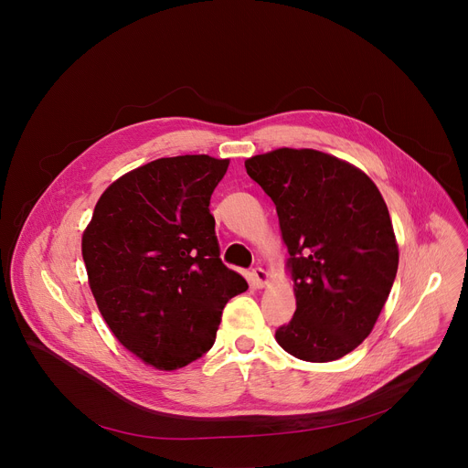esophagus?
Instances as JSON below:
<instances>
[{"label": "esophagus", "instance_id": "esophagus-1", "mask_svg": "<svg viewBox=\"0 0 468 468\" xmlns=\"http://www.w3.org/2000/svg\"><path fill=\"white\" fill-rule=\"evenodd\" d=\"M252 284H254L258 290L265 288V286L269 284V272H267L265 269H261V267H256V269L252 271Z\"/></svg>", "mask_w": 468, "mask_h": 468}]
</instances>
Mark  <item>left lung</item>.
Returning a JSON list of instances; mask_svg holds the SVG:
<instances>
[{
  "label": "left lung",
  "instance_id": "obj_1",
  "mask_svg": "<svg viewBox=\"0 0 468 468\" xmlns=\"http://www.w3.org/2000/svg\"><path fill=\"white\" fill-rule=\"evenodd\" d=\"M276 205L297 301L276 342L297 359L327 363L375 327L399 267L388 205L359 167L313 148H276L244 162Z\"/></svg>",
  "mask_w": 468,
  "mask_h": 468
}]
</instances>
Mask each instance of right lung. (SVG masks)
I'll return each instance as SVG.
<instances>
[{"label": "right lung", "instance_id": "1", "mask_svg": "<svg viewBox=\"0 0 468 468\" xmlns=\"http://www.w3.org/2000/svg\"><path fill=\"white\" fill-rule=\"evenodd\" d=\"M229 160L160 158L116 178L82 233L100 313L144 365L176 370L210 350L246 280L220 260L210 196Z\"/></svg>", "mask_w": 468, "mask_h": 468}]
</instances>
